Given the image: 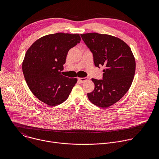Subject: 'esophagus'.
<instances>
[{
  "instance_id": "1",
  "label": "esophagus",
  "mask_w": 159,
  "mask_h": 159,
  "mask_svg": "<svg viewBox=\"0 0 159 159\" xmlns=\"http://www.w3.org/2000/svg\"><path fill=\"white\" fill-rule=\"evenodd\" d=\"M78 79H79V81H80V82L83 83V82H85L86 80H88V77H83V78H79Z\"/></svg>"
}]
</instances>
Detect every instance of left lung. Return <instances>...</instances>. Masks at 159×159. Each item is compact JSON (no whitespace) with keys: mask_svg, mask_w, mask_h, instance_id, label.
Instances as JSON below:
<instances>
[{"mask_svg":"<svg viewBox=\"0 0 159 159\" xmlns=\"http://www.w3.org/2000/svg\"><path fill=\"white\" fill-rule=\"evenodd\" d=\"M93 55L96 66H105L102 80L92 79L95 88L87 93L89 101L101 107H107L128 92L135 73V60L131 48L123 40L97 33L80 34Z\"/></svg>","mask_w":159,"mask_h":159,"instance_id":"obj_1","label":"left lung"}]
</instances>
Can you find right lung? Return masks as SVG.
Masks as SVG:
<instances>
[{"instance_id":"add662e5","label":"right lung","mask_w":159,"mask_h":159,"mask_svg":"<svg viewBox=\"0 0 159 159\" xmlns=\"http://www.w3.org/2000/svg\"><path fill=\"white\" fill-rule=\"evenodd\" d=\"M79 34L55 33L36 41L27 51L22 72L28 87L41 101L55 106L69 98L77 79L61 75L70 49L80 43Z\"/></svg>"}]
</instances>
